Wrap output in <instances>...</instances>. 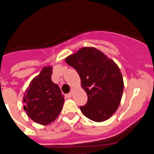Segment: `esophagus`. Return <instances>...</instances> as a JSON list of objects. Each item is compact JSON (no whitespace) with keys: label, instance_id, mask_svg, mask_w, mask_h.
<instances>
[{"label":"esophagus","instance_id":"esophagus-1","mask_svg":"<svg viewBox=\"0 0 154 154\" xmlns=\"http://www.w3.org/2000/svg\"><path fill=\"white\" fill-rule=\"evenodd\" d=\"M66 97H67V98H70V97H72V91H71L70 93H69V94H66Z\"/></svg>","mask_w":154,"mask_h":154}]
</instances>
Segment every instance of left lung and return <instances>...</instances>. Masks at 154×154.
<instances>
[{
  "instance_id": "obj_1",
  "label": "left lung",
  "mask_w": 154,
  "mask_h": 154,
  "mask_svg": "<svg viewBox=\"0 0 154 154\" xmlns=\"http://www.w3.org/2000/svg\"><path fill=\"white\" fill-rule=\"evenodd\" d=\"M65 60L76 69L88 95L86 104L79 107L82 114L96 122L110 118L119 106L124 91L122 74L118 65L93 47L81 48Z\"/></svg>"
}]
</instances>
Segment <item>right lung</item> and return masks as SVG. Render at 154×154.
Returning <instances> with one entry per match:
<instances>
[{"mask_svg": "<svg viewBox=\"0 0 154 154\" xmlns=\"http://www.w3.org/2000/svg\"><path fill=\"white\" fill-rule=\"evenodd\" d=\"M52 67L45 66L30 82L23 102L27 116L42 125H48L58 117L64 96L58 85L51 81Z\"/></svg>", "mask_w": 154, "mask_h": 154, "instance_id": "1", "label": "right lung"}]
</instances>
